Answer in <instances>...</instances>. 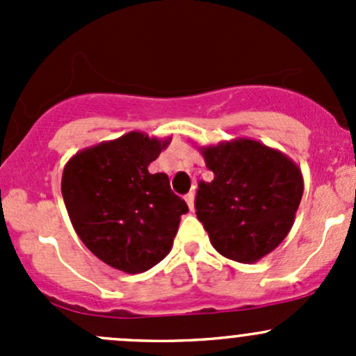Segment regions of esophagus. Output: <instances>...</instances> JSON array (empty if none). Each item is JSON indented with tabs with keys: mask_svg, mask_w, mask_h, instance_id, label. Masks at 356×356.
I'll use <instances>...</instances> for the list:
<instances>
[{
	"mask_svg": "<svg viewBox=\"0 0 356 356\" xmlns=\"http://www.w3.org/2000/svg\"><path fill=\"white\" fill-rule=\"evenodd\" d=\"M184 200H186V203H188L189 210H193V208H195V193H188Z\"/></svg>",
	"mask_w": 356,
	"mask_h": 356,
	"instance_id": "1",
	"label": "esophagus"
}]
</instances>
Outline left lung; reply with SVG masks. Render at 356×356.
Returning a JSON list of instances; mask_svg holds the SVG:
<instances>
[{
	"mask_svg": "<svg viewBox=\"0 0 356 356\" xmlns=\"http://www.w3.org/2000/svg\"><path fill=\"white\" fill-rule=\"evenodd\" d=\"M200 153L213 181L200 182L198 220L222 257L254 264L293 227L303 196L300 167L279 149L248 138L201 146Z\"/></svg>",
	"mask_w": 356,
	"mask_h": 356,
	"instance_id": "left-lung-1",
	"label": "left lung"
}]
</instances>
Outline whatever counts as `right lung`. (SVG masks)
Masks as SVG:
<instances>
[{
	"instance_id": "obj_1",
	"label": "right lung",
	"mask_w": 356,
	"mask_h": 356,
	"mask_svg": "<svg viewBox=\"0 0 356 356\" xmlns=\"http://www.w3.org/2000/svg\"><path fill=\"white\" fill-rule=\"evenodd\" d=\"M168 139L132 131L75 153L62 175V195L75 232L92 254L117 270L139 274L172 250L188 204L167 174L148 167Z\"/></svg>"
}]
</instances>
